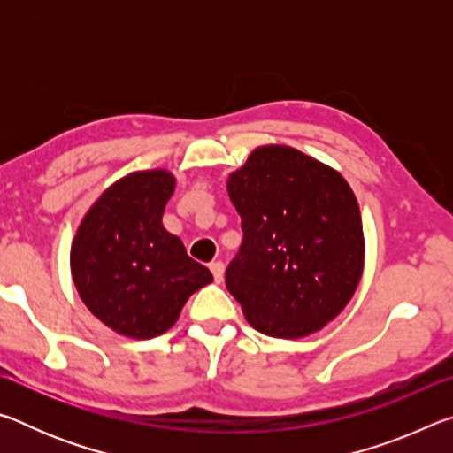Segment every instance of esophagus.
<instances>
[{
    "label": "esophagus",
    "instance_id": "obj_1",
    "mask_svg": "<svg viewBox=\"0 0 453 453\" xmlns=\"http://www.w3.org/2000/svg\"><path fill=\"white\" fill-rule=\"evenodd\" d=\"M210 270L213 273V280H216V283H219L221 280H224V272H226V265L221 262H211L210 264Z\"/></svg>",
    "mask_w": 453,
    "mask_h": 453
}]
</instances>
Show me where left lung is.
Wrapping results in <instances>:
<instances>
[{"instance_id":"8db88e82","label":"left lung","mask_w":453,"mask_h":453,"mask_svg":"<svg viewBox=\"0 0 453 453\" xmlns=\"http://www.w3.org/2000/svg\"><path fill=\"white\" fill-rule=\"evenodd\" d=\"M243 240L226 286L250 326L296 340L324 327L351 300L364 270V229L348 181L286 145L250 153L229 175Z\"/></svg>"}]
</instances>
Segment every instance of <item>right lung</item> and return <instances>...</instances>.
I'll list each match as a JSON object with an SVG mask.
<instances>
[{
    "label": "right lung",
    "mask_w": 453,
    "mask_h": 453,
    "mask_svg": "<svg viewBox=\"0 0 453 453\" xmlns=\"http://www.w3.org/2000/svg\"><path fill=\"white\" fill-rule=\"evenodd\" d=\"M173 188L164 170L126 175L91 205L72 245L81 302L113 332L135 340L167 332L188 297L213 281L162 226Z\"/></svg>",
    "instance_id": "obj_1"
}]
</instances>
